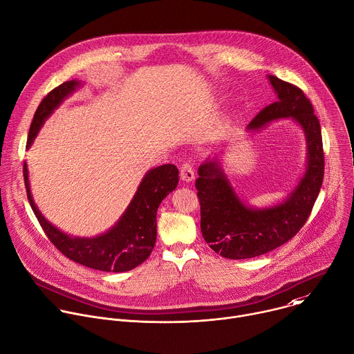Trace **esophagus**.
I'll list each match as a JSON object with an SVG mask.
<instances>
[{
	"instance_id": "esophagus-1",
	"label": "esophagus",
	"mask_w": 354,
	"mask_h": 354,
	"mask_svg": "<svg viewBox=\"0 0 354 354\" xmlns=\"http://www.w3.org/2000/svg\"><path fill=\"white\" fill-rule=\"evenodd\" d=\"M180 179L186 183H190L194 180V169L190 164H183L180 168Z\"/></svg>"
}]
</instances>
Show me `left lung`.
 <instances>
[{
  "mask_svg": "<svg viewBox=\"0 0 354 354\" xmlns=\"http://www.w3.org/2000/svg\"><path fill=\"white\" fill-rule=\"evenodd\" d=\"M277 100L252 120L246 131H259L280 119H291L306 137V171L273 206L254 207L238 196L217 157L198 167L196 189L200 201L201 235L209 246L228 259L255 258L290 241L306 224L324 180V149L318 118L299 88L268 75Z\"/></svg>",
  "mask_w": 354,
  "mask_h": 354,
  "instance_id": "obj_1",
  "label": "left lung"
}]
</instances>
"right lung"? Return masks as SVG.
Returning <instances> with one entry per match:
<instances>
[{
  "label": "right lung",
  "mask_w": 354,
  "mask_h": 354,
  "mask_svg": "<svg viewBox=\"0 0 354 354\" xmlns=\"http://www.w3.org/2000/svg\"><path fill=\"white\" fill-rule=\"evenodd\" d=\"M81 85V81L73 80L47 93L33 116L26 148H30L46 119ZM24 178L29 203L37 221L63 255L91 269L120 273L137 268L153 252L157 241V210L161 201L176 189L179 171L172 164L149 169L141 179L122 217L106 232L91 238L73 236L47 221L30 193L26 162L24 164Z\"/></svg>",
  "instance_id": "obj_1"
}]
</instances>
